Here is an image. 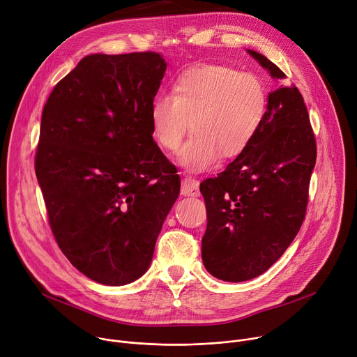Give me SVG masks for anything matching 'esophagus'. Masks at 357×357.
<instances>
[{
  "label": "esophagus",
  "mask_w": 357,
  "mask_h": 357,
  "mask_svg": "<svg viewBox=\"0 0 357 357\" xmlns=\"http://www.w3.org/2000/svg\"><path fill=\"white\" fill-rule=\"evenodd\" d=\"M181 193L183 197H199V182L197 179L192 178H185L182 181V188H181Z\"/></svg>",
  "instance_id": "34e87169"
}]
</instances>
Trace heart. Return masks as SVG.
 <instances>
[{
	"label": "heart",
	"instance_id": "1",
	"mask_svg": "<svg viewBox=\"0 0 357 357\" xmlns=\"http://www.w3.org/2000/svg\"><path fill=\"white\" fill-rule=\"evenodd\" d=\"M269 112L264 78L220 63H198L176 75L172 95L151 102L149 122L155 144L175 152L192 121V137L178 162L189 172L212 169L222 158L242 155L261 134Z\"/></svg>",
	"mask_w": 357,
	"mask_h": 357
}]
</instances>
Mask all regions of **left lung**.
<instances>
[{"label":"left lung","instance_id":"8db88e82","mask_svg":"<svg viewBox=\"0 0 357 357\" xmlns=\"http://www.w3.org/2000/svg\"><path fill=\"white\" fill-rule=\"evenodd\" d=\"M272 78L286 75L265 55L248 51ZM316 141L295 85L269 92V112L255 142L216 178L201 183L208 226L206 271L225 282L266 272L298 235L307 206Z\"/></svg>","mask_w":357,"mask_h":357}]
</instances>
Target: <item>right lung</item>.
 Listing matches in <instances>:
<instances>
[{
  "label": "right lung",
  "instance_id": "obj_1",
  "mask_svg": "<svg viewBox=\"0 0 357 357\" xmlns=\"http://www.w3.org/2000/svg\"><path fill=\"white\" fill-rule=\"evenodd\" d=\"M165 71L156 52L91 54L43 111L36 174L52 234L81 273L107 286L148 271L179 195L181 178L149 122Z\"/></svg>",
  "mask_w": 357,
  "mask_h": 357
}]
</instances>
